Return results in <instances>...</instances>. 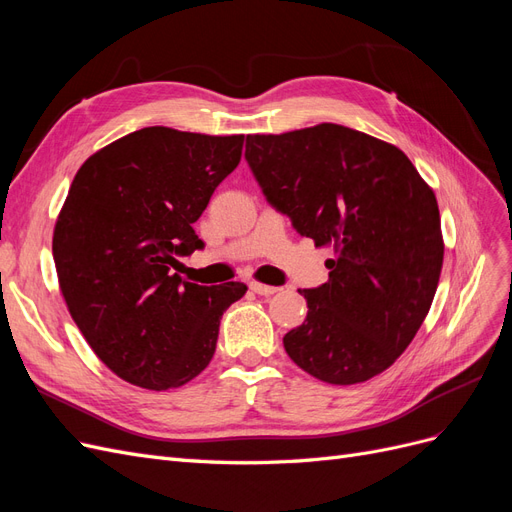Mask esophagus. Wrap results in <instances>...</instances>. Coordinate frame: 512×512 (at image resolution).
Here are the masks:
<instances>
[{
  "mask_svg": "<svg viewBox=\"0 0 512 512\" xmlns=\"http://www.w3.org/2000/svg\"><path fill=\"white\" fill-rule=\"evenodd\" d=\"M250 288H252L256 294H262V297H271V294H275L277 290H280L277 286H267V284H258V282H252Z\"/></svg>",
  "mask_w": 512,
  "mask_h": 512,
  "instance_id": "34e87169",
  "label": "esophagus"
}]
</instances>
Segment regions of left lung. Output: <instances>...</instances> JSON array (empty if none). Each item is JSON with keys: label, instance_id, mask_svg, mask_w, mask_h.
<instances>
[{"label": "left lung", "instance_id": "1", "mask_svg": "<svg viewBox=\"0 0 512 512\" xmlns=\"http://www.w3.org/2000/svg\"><path fill=\"white\" fill-rule=\"evenodd\" d=\"M245 160L267 203L335 252L329 282L299 290L307 318L284 335L288 356L329 384L382 374L410 346L438 288L436 194L404 151L337 123L247 134Z\"/></svg>", "mask_w": 512, "mask_h": 512}]
</instances>
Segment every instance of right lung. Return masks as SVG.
I'll list each match as a JSON object with an SVG mask.
<instances>
[{"instance_id":"obj_1","label":"right lung","mask_w":512,"mask_h":512,"mask_svg":"<svg viewBox=\"0 0 512 512\" xmlns=\"http://www.w3.org/2000/svg\"><path fill=\"white\" fill-rule=\"evenodd\" d=\"M241 151L243 134L153 126L94 153L70 185L53 232L59 288L91 350L130 384L168 391L196 378L247 290L170 273L205 247L194 222Z\"/></svg>"}]
</instances>
